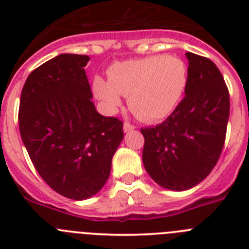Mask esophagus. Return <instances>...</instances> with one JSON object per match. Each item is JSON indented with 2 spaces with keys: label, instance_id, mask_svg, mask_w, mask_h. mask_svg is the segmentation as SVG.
Wrapping results in <instances>:
<instances>
[{
  "label": "esophagus",
  "instance_id": "1",
  "mask_svg": "<svg viewBox=\"0 0 249 249\" xmlns=\"http://www.w3.org/2000/svg\"><path fill=\"white\" fill-rule=\"evenodd\" d=\"M132 129H135V126L128 122H124V124H123V131L129 132V131H132Z\"/></svg>",
  "mask_w": 249,
  "mask_h": 249
}]
</instances>
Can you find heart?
<instances>
[{
    "label": "heart",
    "instance_id": "heart-1",
    "mask_svg": "<svg viewBox=\"0 0 249 249\" xmlns=\"http://www.w3.org/2000/svg\"><path fill=\"white\" fill-rule=\"evenodd\" d=\"M108 81L96 77L92 89L106 109L114 112L121 96L140 120L157 122L168 117L181 102L188 86V67L176 56H149L113 63Z\"/></svg>",
    "mask_w": 249,
    "mask_h": 249
}]
</instances>
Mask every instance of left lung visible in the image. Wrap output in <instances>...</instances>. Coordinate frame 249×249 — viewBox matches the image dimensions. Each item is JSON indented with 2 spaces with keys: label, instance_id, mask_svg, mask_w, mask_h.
<instances>
[{
  "label": "left lung",
  "instance_id": "obj_1",
  "mask_svg": "<svg viewBox=\"0 0 249 249\" xmlns=\"http://www.w3.org/2000/svg\"><path fill=\"white\" fill-rule=\"evenodd\" d=\"M188 86L172 114L156 127L142 128L144 168L171 191L197 186L215 166L223 148L230 93L210 58L187 52Z\"/></svg>",
  "mask_w": 249,
  "mask_h": 249
}]
</instances>
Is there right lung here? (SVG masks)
<instances>
[{"label": "right lung", "instance_id": "right-lung-1", "mask_svg": "<svg viewBox=\"0 0 249 249\" xmlns=\"http://www.w3.org/2000/svg\"><path fill=\"white\" fill-rule=\"evenodd\" d=\"M86 54L62 53L27 77L18 111L19 133L35 168L53 191L82 201L107 182L123 123L96 111Z\"/></svg>", "mask_w": 249, "mask_h": 249}]
</instances>
